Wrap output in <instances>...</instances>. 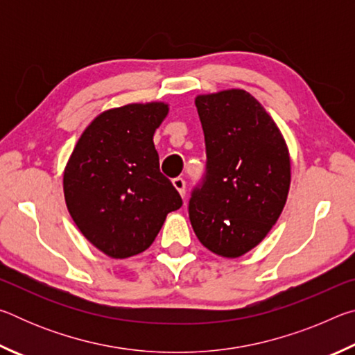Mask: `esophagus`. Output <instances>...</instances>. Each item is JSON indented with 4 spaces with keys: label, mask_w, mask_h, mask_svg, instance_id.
Masks as SVG:
<instances>
[{
    "label": "esophagus",
    "mask_w": 355,
    "mask_h": 355,
    "mask_svg": "<svg viewBox=\"0 0 355 355\" xmlns=\"http://www.w3.org/2000/svg\"><path fill=\"white\" fill-rule=\"evenodd\" d=\"M172 183H173V188H175L180 192V196L184 197V194H186V183H184V180L182 177H178V178H173Z\"/></svg>",
    "instance_id": "esophagus-1"
}]
</instances>
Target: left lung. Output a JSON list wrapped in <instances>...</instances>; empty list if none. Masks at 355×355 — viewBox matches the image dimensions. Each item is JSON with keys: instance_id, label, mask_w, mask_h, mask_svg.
<instances>
[{"instance_id": "8db88e82", "label": "left lung", "mask_w": 355, "mask_h": 355, "mask_svg": "<svg viewBox=\"0 0 355 355\" xmlns=\"http://www.w3.org/2000/svg\"><path fill=\"white\" fill-rule=\"evenodd\" d=\"M207 146V177L189 202L196 236L213 254L257 248L284 211L291 158L277 123L254 95L227 89L196 97Z\"/></svg>"}]
</instances>
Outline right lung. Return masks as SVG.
Returning a JSON list of instances; mask_svg holds the SVG:
<instances>
[{"instance_id":"right-lung-1","label":"right lung","mask_w":355,"mask_h":355,"mask_svg":"<svg viewBox=\"0 0 355 355\" xmlns=\"http://www.w3.org/2000/svg\"><path fill=\"white\" fill-rule=\"evenodd\" d=\"M169 103H130L100 112L78 139L64 169V197L89 243L111 258L147 250L167 214L182 207L159 172L153 144Z\"/></svg>"}]
</instances>
